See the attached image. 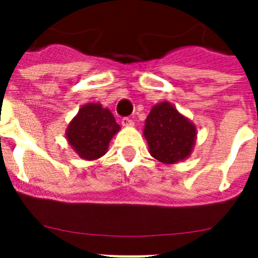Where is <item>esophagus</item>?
I'll return each mask as SVG.
<instances>
[{
  "mask_svg": "<svg viewBox=\"0 0 258 258\" xmlns=\"http://www.w3.org/2000/svg\"><path fill=\"white\" fill-rule=\"evenodd\" d=\"M121 124L124 125V126H132L134 122H133V120H132V118H129V117H124V118L121 120Z\"/></svg>",
  "mask_w": 258,
  "mask_h": 258,
  "instance_id": "1",
  "label": "esophagus"
}]
</instances>
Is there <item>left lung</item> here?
I'll return each mask as SVG.
<instances>
[{"instance_id":"obj_1","label":"left lung","mask_w":258,"mask_h":258,"mask_svg":"<svg viewBox=\"0 0 258 258\" xmlns=\"http://www.w3.org/2000/svg\"><path fill=\"white\" fill-rule=\"evenodd\" d=\"M144 136L150 154L163 163H176L190 155L197 129L170 103L154 105L145 121Z\"/></svg>"}]
</instances>
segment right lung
Wrapping results in <instances>:
<instances>
[{"label":"right lung","mask_w":258,"mask_h":258,"mask_svg":"<svg viewBox=\"0 0 258 258\" xmlns=\"http://www.w3.org/2000/svg\"><path fill=\"white\" fill-rule=\"evenodd\" d=\"M120 131L113 114L100 104H87L67 129V140L83 159H96L106 153L110 138Z\"/></svg>","instance_id":"obj_1"}]
</instances>
